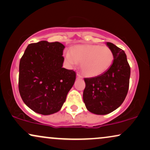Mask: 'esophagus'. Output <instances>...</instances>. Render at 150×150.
<instances>
[{
    "label": "esophagus",
    "mask_w": 150,
    "mask_h": 150,
    "mask_svg": "<svg viewBox=\"0 0 150 150\" xmlns=\"http://www.w3.org/2000/svg\"><path fill=\"white\" fill-rule=\"evenodd\" d=\"M77 78L78 79V78H81V76L80 75H79V74H77Z\"/></svg>",
    "instance_id": "esophagus-1"
}]
</instances>
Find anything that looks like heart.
<instances>
[{
  "instance_id": "heart-1",
  "label": "heart",
  "mask_w": 150,
  "mask_h": 150,
  "mask_svg": "<svg viewBox=\"0 0 150 150\" xmlns=\"http://www.w3.org/2000/svg\"><path fill=\"white\" fill-rule=\"evenodd\" d=\"M65 59L71 66L81 63V72L86 76L96 77L111 67L114 56L106 45H78L73 47L71 52H66Z\"/></svg>"
}]
</instances>
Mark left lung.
I'll list each match as a JSON object with an SVG mask.
<instances>
[{"label": "left lung", "instance_id": "left-lung-1", "mask_svg": "<svg viewBox=\"0 0 150 150\" xmlns=\"http://www.w3.org/2000/svg\"><path fill=\"white\" fill-rule=\"evenodd\" d=\"M107 45L113 52L112 65L102 75L84 78L83 100L87 110L97 115L108 114L120 107L129 85L130 66L125 51L112 43Z\"/></svg>", "mask_w": 150, "mask_h": 150}]
</instances>
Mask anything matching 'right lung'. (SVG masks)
<instances>
[{
  "label": "right lung",
  "mask_w": 150,
  "mask_h": 150,
  "mask_svg": "<svg viewBox=\"0 0 150 150\" xmlns=\"http://www.w3.org/2000/svg\"><path fill=\"white\" fill-rule=\"evenodd\" d=\"M65 46L46 41L30 43L20 60L18 90L23 101L37 113L61 109L75 83L76 73L62 67Z\"/></svg>",
  "instance_id": "add662e5"
}]
</instances>
